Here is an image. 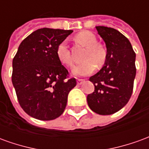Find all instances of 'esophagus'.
<instances>
[{"label":"esophagus","mask_w":149,"mask_h":149,"mask_svg":"<svg viewBox=\"0 0 149 149\" xmlns=\"http://www.w3.org/2000/svg\"><path fill=\"white\" fill-rule=\"evenodd\" d=\"M84 81V80H83V79H78L77 84L78 85H81V84H82V83H83Z\"/></svg>","instance_id":"34e87169"}]
</instances>
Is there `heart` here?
<instances>
[{
    "instance_id": "obj_1",
    "label": "heart",
    "mask_w": 149,
    "mask_h": 149,
    "mask_svg": "<svg viewBox=\"0 0 149 149\" xmlns=\"http://www.w3.org/2000/svg\"><path fill=\"white\" fill-rule=\"evenodd\" d=\"M78 42L86 47V51L83 56L84 61L77 64L72 68V72L75 76H88L93 73L97 66L102 65L106 59V52L104 49L97 45V37L93 33L84 31L78 33L76 37ZM56 55L60 61L66 65L72 64V59L68 49L67 40L60 43L56 49Z\"/></svg>"
}]
</instances>
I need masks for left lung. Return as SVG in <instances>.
<instances>
[{"mask_svg": "<svg viewBox=\"0 0 149 149\" xmlns=\"http://www.w3.org/2000/svg\"><path fill=\"white\" fill-rule=\"evenodd\" d=\"M107 49L104 65L91 77L95 90L87 97L88 104L100 115H111L128 103L136 77V53L130 41L118 30L104 26L96 27Z\"/></svg>", "mask_w": 149, "mask_h": 149, "instance_id": "1", "label": "left lung"}]
</instances>
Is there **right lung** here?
Listing matches in <instances>:
<instances>
[{"label": "right lung", "instance_id": "right-lung-1", "mask_svg": "<svg viewBox=\"0 0 149 149\" xmlns=\"http://www.w3.org/2000/svg\"><path fill=\"white\" fill-rule=\"evenodd\" d=\"M72 30L43 28L21 43L13 60L12 82L18 101L33 118L51 120L61 115L75 78L67 79L68 70L56 55L60 43Z\"/></svg>", "mask_w": 149, "mask_h": 149}]
</instances>
